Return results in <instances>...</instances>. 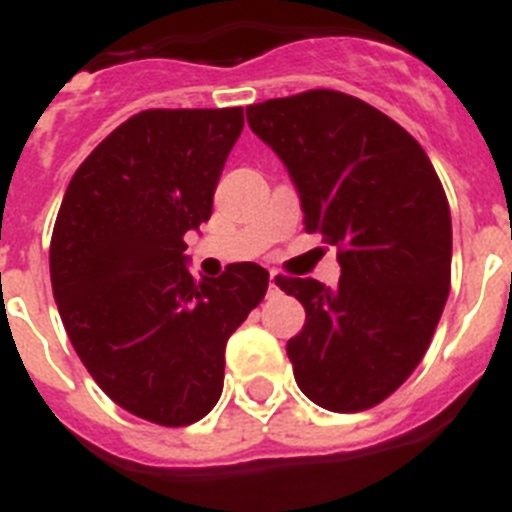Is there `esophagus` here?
I'll return each mask as SVG.
<instances>
[{
    "instance_id": "1",
    "label": "esophagus",
    "mask_w": 512,
    "mask_h": 512,
    "mask_svg": "<svg viewBox=\"0 0 512 512\" xmlns=\"http://www.w3.org/2000/svg\"><path fill=\"white\" fill-rule=\"evenodd\" d=\"M279 295V274L277 271H271L269 277V297H277Z\"/></svg>"
}]
</instances>
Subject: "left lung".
<instances>
[{
  "label": "left lung",
  "mask_w": 512,
  "mask_h": 512,
  "mask_svg": "<svg viewBox=\"0 0 512 512\" xmlns=\"http://www.w3.org/2000/svg\"><path fill=\"white\" fill-rule=\"evenodd\" d=\"M295 182L307 233L338 246L341 279L282 277L305 307L289 338L297 387L333 413L392 395L425 356L451 287V210L418 140L351 94L310 89L246 107Z\"/></svg>",
  "instance_id": "8db88e82"
}]
</instances>
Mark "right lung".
Segmentation results:
<instances>
[{"label": "right lung", "instance_id": "1", "mask_svg": "<svg viewBox=\"0 0 512 512\" xmlns=\"http://www.w3.org/2000/svg\"><path fill=\"white\" fill-rule=\"evenodd\" d=\"M243 107L143 110L84 158L51 238V284L71 346L102 392L148 423L182 428L220 400L225 343L269 271L187 269V230L212 215Z\"/></svg>", "mask_w": 512, "mask_h": 512}]
</instances>
